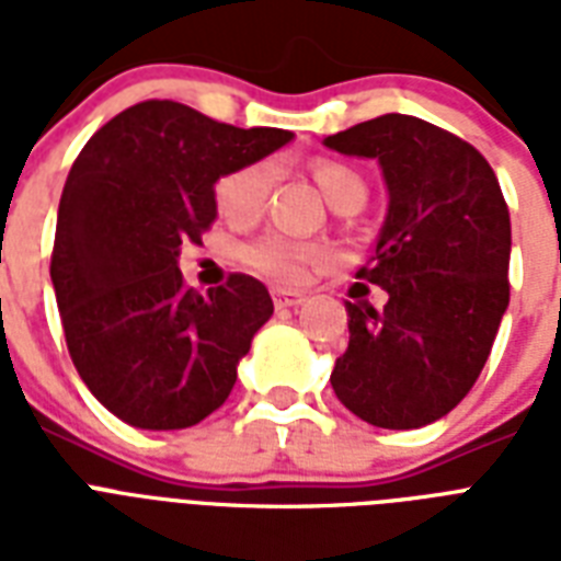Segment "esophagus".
Returning a JSON list of instances; mask_svg holds the SVG:
<instances>
[{"label":"esophagus","mask_w":561,"mask_h":561,"mask_svg":"<svg viewBox=\"0 0 561 561\" xmlns=\"http://www.w3.org/2000/svg\"><path fill=\"white\" fill-rule=\"evenodd\" d=\"M273 306L276 308H294L299 302H306V294L302 290H290V288H273Z\"/></svg>","instance_id":"obj_1"}]
</instances>
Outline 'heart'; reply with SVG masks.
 <instances>
[{
    "instance_id": "1",
    "label": "heart",
    "mask_w": 561,
    "mask_h": 561,
    "mask_svg": "<svg viewBox=\"0 0 561 561\" xmlns=\"http://www.w3.org/2000/svg\"><path fill=\"white\" fill-rule=\"evenodd\" d=\"M311 174H314L317 186H320V192L325 194V201L332 203L334 209L352 201H358L364 206L367 186H364V180L355 169L334 160H314L311 162ZM271 186V162L259 160L238 165V169L227 171L224 178H218V183L211 188L215 209H218L220 218L236 224V227L253 224L264 211ZM238 259L264 279L294 285V282L306 276L311 264L323 262L325 250L320 244H308V241H297V238L279 236V232H264V236L238 247Z\"/></svg>"
}]
</instances>
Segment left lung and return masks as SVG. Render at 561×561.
I'll list each match as a JSON object with an SVG mask.
<instances>
[{
    "instance_id": "obj_1",
    "label": "left lung",
    "mask_w": 561,
    "mask_h": 561,
    "mask_svg": "<svg viewBox=\"0 0 561 561\" xmlns=\"http://www.w3.org/2000/svg\"><path fill=\"white\" fill-rule=\"evenodd\" d=\"M325 145L378 160L390 192L375 255L358 271L387 302H346L350 346L332 387L375 427L431 425L474 387L510 306L504 192L474 145L416 116L369 118Z\"/></svg>"
}]
</instances>
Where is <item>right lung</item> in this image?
<instances>
[{"mask_svg": "<svg viewBox=\"0 0 561 561\" xmlns=\"http://www.w3.org/2000/svg\"><path fill=\"white\" fill-rule=\"evenodd\" d=\"M290 136L151 99L110 118L72 162L51 285L75 369L127 425L192 427L229 399L273 299L247 273L197 294L178 255L211 227L218 178Z\"/></svg>", "mask_w": 561, "mask_h": 561, "instance_id": "1", "label": "right lung"}]
</instances>
